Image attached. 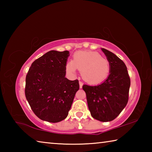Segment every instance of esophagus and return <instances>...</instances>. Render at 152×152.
Segmentation results:
<instances>
[{
    "label": "esophagus",
    "instance_id": "obj_1",
    "mask_svg": "<svg viewBox=\"0 0 152 152\" xmlns=\"http://www.w3.org/2000/svg\"><path fill=\"white\" fill-rule=\"evenodd\" d=\"M79 84H80V88H82V85H83V83H82V82H81V81H80V82H79Z\"/></svg>",
    "mask_w": 152,
    "mask_h": 152
}]
</instances>
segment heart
Listing matches in <instances>:
<instances>
[{
    "instance_id": "obj_1",
    "label": "heart",
    "mask_w": 152,
    "mask_h": 152,
    "mask_svg": "<svg viewBox=\"0 0 152 152\" xmlns=\"http://www.w3.org/2000/svg\"><path fill=\"white\" fill-rule=\"evenodd\" d=\"M78 69L84 80L91 84H98L109 76L110 64L96 51H80L74 53L73 60L66 65V70L70 74H75Z\"/></svg>"
}]
</instances>
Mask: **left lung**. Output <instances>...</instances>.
Listing matches in <instances>:
<instances>
[{
	"mask_svg": "<svg viewBox=\"0 0 152 152\" xmlns=\"http://www.w3.org/2000/svg\"><path fill=\"white\" fill-rule=\"evenodd\" d=\"M110 64L106 80L96 86L84 84L87 103L94 119L102 122L114 120L126 107L131 84L125 63L111 51L102 48Z\"/></svg>",
	"mask_w": 152,
	"mask_h": 152,
	"instance_id": "left-lung-1",
	"label": "left lung"
}]
</instances>
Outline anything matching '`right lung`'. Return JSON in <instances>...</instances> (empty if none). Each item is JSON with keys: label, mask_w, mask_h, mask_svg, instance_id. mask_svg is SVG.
<instances>
[{"label": "right lung", "mask_w": 152, "mask_h": 152, "mask_svg": "<svg viewBox=\"0 0 152 152\" xmlns=\"http://www.w3.org/2000/svg\"><path fill=\"white\" fill-rule=\"evenodd\" d=\"M68 56V51H50L33 61L27 72L25 96L33 113L43 121L65 119L79 90L78 80L65 77Z\"/></svg>", "instance_id": "right-lung-1"}]
</instances>
